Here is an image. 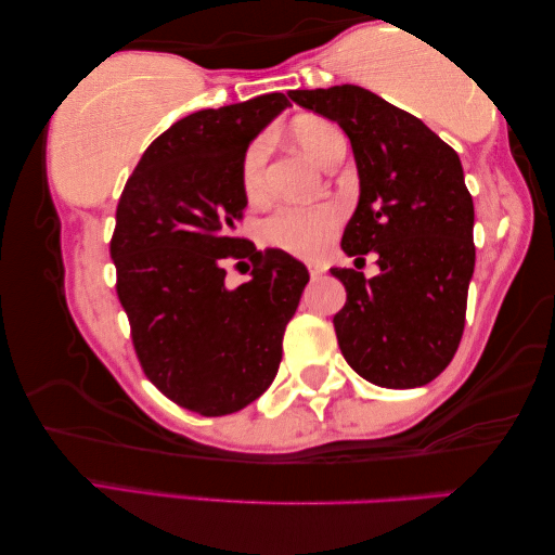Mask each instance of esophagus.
<instances>
[{
	"instance_id": "obj_1",
	"label": "esophagus",
	"mask_w": 555,
	"mask_h": 555,
	"mask_svg": "<svg viewBox=\"0 0 555 555\" xmlns=\"http://www.w3.org/2000/svg\"><path fill=\"white\" fill-rule=\"evenodd\" d=\"M307 270H310L312 278H320L326 268L322 266V262H307Z\"/></svg>"
}]
</instances>
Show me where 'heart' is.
Listing matches in <instances>:
<instances>
[{
    "label": "heart",
    "instance_id": "1",
    "mask_svg": "<svg viewBox=\"0 0 555 555\" xmlns=\"http://www.w3.org/2000/svg\"><path fill=\"white\" fill-rule=\"evenodd\" d=\"M339 130L324 120H305L293 130L295 142L312 159L324 165L326 152ZM270 157V138H260L248 144L241 159V189L248 202H258L266 194V165ZM339 221V208L332 204L320 206H283L266 221V235L272 245L295 256H312L330 238L334 223Z\"/></svg>",
    "mask_w": 555,
    "mask_h": 555
}]
</instances>
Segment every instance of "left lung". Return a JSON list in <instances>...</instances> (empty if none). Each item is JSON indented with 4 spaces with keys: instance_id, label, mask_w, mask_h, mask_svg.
I'll use <instances>...</instances> for the list:
<instances>
[{
    "instance_id": "obj_1",
    "label": "left lung",
    "mask_w": 555,
    "mask_h": 555,
    "mask_svg": "<svg viewBox=\"0 0 555 555\" xmlns=\"http://www.w3.org/2000/svg\"><path fill=\"white\" fill-rule=\"evenodd\" d=\"M337 122L359 169V206L341 250L380 272L332 268L347 287L334 314L339 349L361 378L384 388L430 384L455 357L475 272V206L457 152L428 125L359 86L289 90Z\"/></svg>"
}]
</instances>
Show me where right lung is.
Instances as JSON below:
<instances>
[{"label": "right lung", "mask_w": 555, "mask_h": 555, "mask_svg": "<svg viewBox=\"0 0 555 555\" xmlns=\"http://www.w3.org/2000/svg\"><path fill=\"white\" fill-rule=\"evenodd\" d=\"M287 105L268 93L181 117L142 154L117 204L111 256L134 353L169 401L198 415H229L266 393L310 280L289 253L233 235L248 204L243 152ZM229 257L254 262L235 291L224 287Z\"/></svg>", "instance_id": "obj_1"}]
</instances>
